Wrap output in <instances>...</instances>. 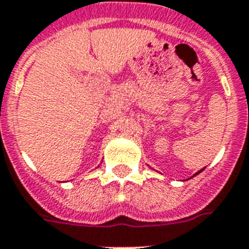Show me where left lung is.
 <instances>
[{"label": "left lung", "instance_id": "obj_1", "mask_svg": "<svg viewBox=\"0 0 249 249\" xmlns=\"http://www.w3.org/2000/svg\"><path fill=\"white\" fill-rule=\"evenodd\" d=\"M204 168H206V167H204ZM204 168H202V169H199V171H198V172H197V173H195V176H197V175H199V173H201L202 172V171H203V169ZM195 176H193V177H195ZM191 178H192V177H191Z\"/></svg>", "mask_w": 249, "mask_h": 249}]
</instances>
